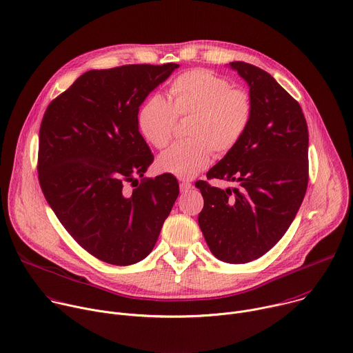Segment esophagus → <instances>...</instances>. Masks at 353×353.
<instances>
[{"label":"esophagus","instance_id":"esophagus-1","mask_svg":"<svg viewBox=\"0 0 353 353\" xmlns=\"http://www.w3.org/2000/svg\"><path fill=\"white\" fill-rule=\"evenodd\" d=\"M191 188H192V184H191L190 181H184V180H183V181L180 183V190H181L183 192H185V191H188V190H191Z\"/></svg>","mask_w":353,"mask_h":353}]
</instances>
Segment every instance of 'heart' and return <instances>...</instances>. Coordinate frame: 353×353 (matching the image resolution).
Returning a JSON list of instances; mask_svg holds the SVG:
<instances>
[{
	"label": "heart",
	"mask_w": 353,
	"mask_h": 353,
	"mask_svg": "<svg viewBox=\"0 0 353 353\" xmlns=\"http://www.w3.org/2000/svg\"><path fill=\"white\" fill-rule=\"evenodd\" d=\"M187 117L190 139L174 143L157 161L161 173L179 179H192L207 169L214 150L225 155L239 145L253 119V102L225 78L195 68L172 81L169 102L159 94L145 100L138 127L150 145L162 149L172 141L177 119Z\"/></svg>",
	"instance_id": "b5f03b06"
}]
</instances>
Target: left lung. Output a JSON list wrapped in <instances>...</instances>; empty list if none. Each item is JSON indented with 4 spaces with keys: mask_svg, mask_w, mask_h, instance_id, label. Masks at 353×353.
Masks as SVG:
<instances>
[{
    "mask_svg": "<svg viewBox=\"0 0 353 353\" xmlns=\"http://www.w3.org/2000/svg\"><path fill=\"white\" fill-rule=\"evenodd\" d=\"M248 83L253 119L239 145L208 173L234 188L199 180L198 225L221 261L244 264L264 256L293 222L309 183V131L300 105L264 70L229 64Z\"/></svg>",
    "mask_w": 353,
    "mask_h": 353,
    "instance_id": "8db88e82",
    "label": "left lung"
}]
</instances>
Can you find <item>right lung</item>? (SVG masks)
I'll return each instance as SVG.
<instances>
[{"instance_id": "1", "label": "right lung", "mask_w": 353, "mask_h": 353, "mask_svg": "<svg viewBox=\"0 0 353 353\" xmlns=\"http://www.w3.org/2000/svg\"><path fill=\"white\" fill-rule=\"evenodd\" d=\"M179 64L90 70L52 100L39 131L41 191L89 254L131 265L154 250L179 195L172 174L143 177L154 155L138 131L146 96ZM140 185H126L137 179ZM134 186V185H133Z\"/></svg>"}]
</instances>
